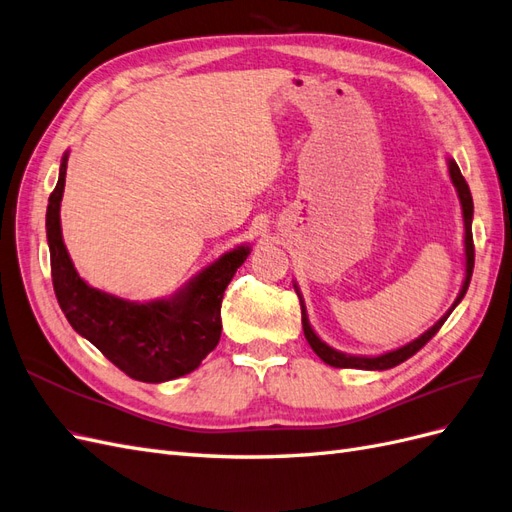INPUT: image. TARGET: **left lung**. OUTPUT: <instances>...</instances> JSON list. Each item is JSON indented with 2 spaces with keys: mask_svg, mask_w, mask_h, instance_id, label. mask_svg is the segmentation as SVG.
<instances>
[{
  "mask_svg": "<svg viewBox=\"0 0 512 512\" xmlns=\"http://www.w3.org/2000/svg\"><path fill=\"white\" fill-rule=\"evenodd\" d=\"M446 166H448V177H451V183L455 185V192H457L459 205H461V220H463V256H466V262H463V284H461V290H459V294H457V299L453 301L451 307H448V312H446L436 324H433V327H429L425 333H421L416 339H412V342H408L406 346H399V348H395V350L382 352V354H348V352H342V350H337V348L329 346L327 342H324V339H320V335L314 331L312 324H309L307 307H305V301H303V294H301V290H299V284L292 280V286H294V290H297V294H299L303 333H305L307 344L312 346V350H314L327 365H331V367H350V369H367V371H384V369H391V367H395V365H399V363H404L406 359H410V356H412L414 352L421 350V348L429 342V339L440 331V327L446 322V318L451 316L453 309L461 303L463 297H466L470 280H472V269H474V243H472L474 203H472V194H470L468 183H466V179H463L457 162H455L451 156H446Z\"/></svg>",
  "mask_w": 512,
  "mask_h": 512,
  "instance_id": "left-lung-1",
  "label": "left lung"
}]
</instances>
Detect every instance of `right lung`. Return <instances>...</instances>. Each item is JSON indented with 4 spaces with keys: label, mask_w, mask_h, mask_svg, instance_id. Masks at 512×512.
Instances as JSON below:
<instances>
[{
    "label": "right lung",
    "mask_w": 512,
    "mask_h": 512,
    "mask_svg": "<svg viewBox=\"0 0 512 512\" xmlns=\"http://www.w3.org/2000/svg\"><path fill=\"white\" fill-rule=\"evenodd\" d=\"M70 151L61 156L59 179L46 207V241L53 288L72 329L134 380L160 384L190 374L218 346L222 299L232 275L250 256L241 243L200 269L170 297L128 301L89 286L76 271L61 235V198Z\"/></svg>",
    "instance_id": "1"
}]
</instances>
